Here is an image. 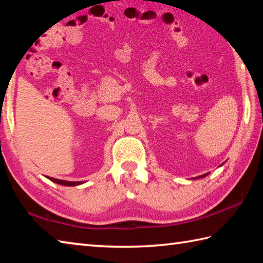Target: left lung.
I'll use <instances>...</instances> for the list:
<instances>
[{
	"label": "left lung",
	"mask_w": 263,
	"mask_h": 263,
	"mask_svg": "<svg viewBox=\"0 0 263 263\" xmlns=\"http://www.w3.org/2000/svg\"><path fill=\"white\" fill-rule=\"evenodd\" d=\"M208 174H204V175H202V176H199V177H195V178H203V177H206Z\"/></svg>",
	"instance_id": "obj_1"
}]
</instances>
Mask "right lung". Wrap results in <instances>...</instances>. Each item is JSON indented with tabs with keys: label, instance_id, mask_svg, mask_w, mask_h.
<instances>
[{
	"label": "right lung",
	"instance_id": "right-lung-1",
	"mask_svg": "<svg viewBox=\"0 0 263 263\" xmlns=\"http://www.w3.org/2000/svg\"><path fill=\"white\" fill-rule=\"evenodd\" d=\"M49 180L54 181L56 184H60V185H63V186H77L83 184L84 181H69V180H62V179H56V178H52V177H47Z\"/></svg>",
	"mask_w": 263,
	"mask_h": 263
}]
</instances>
